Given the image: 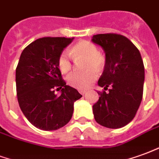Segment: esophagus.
<instances>
[{
    "instance_id": "34e87169",
    "label": "esophagus",
    "mask_w": 159,
    "mask_h": 159,
    "mask_svg": "<svg viewBox=\"0 0 159 159\" xmlns=\"http://www.w3.org/2000/svg\"><path fill=\"white\" fill-rule=\"evenodd\" d=\"M78 91H79V93H81V94H84V93H86V92H87V90H83V89H79Z\"/></svg>"
}]
</instances>
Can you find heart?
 Returning a JSON list of instances; mask_svg holds the SVG:
<instances>
[{
	"label": "heart",
	"instance_id": "heart-1",
	"mask_svg": "<svg viewBox=\"0 0 159 159\" xmlns=\"http://www.w3.org/2000/svg\"><path fill=\"white\" fill-rule=\"evenodd\" d=\"M70 55L75 59L86 58L84 71H73L67 76L66 81L71 87L78 89L89 88L98 76V72L103 70L105 64V58L98 53V47L89 41H81L75 44L70 50ZM57 66L61 73L66 74L72 67L70 55L62 52L57 60Z\"/></svg>",
	"mask_w": 159,
	"mask_h": 159
}]
</instances>
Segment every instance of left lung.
Returning a JSON list of instances; mask_svg holds the SVG:
<instances>
[{
	"label": "left lung",
	"instance_id": "left-lung-1",
	"mask_svg": "<svg viewBox=\"0 0 159 159\" xmlns=\"http://www.w3.org/2000/svg\"><path fill=\"white\" fill-rule=\"evenodd\" d=\"M92 41L105 53V65L98 86L108 93L98 92L99 98L93 106L95 120L104 127L117 129L130 123L138 110L143 94L144 65L140 51L123 35L101 34Z\"/></svg>",
	"mask_w": 159,
	"mask_h": 159
}]
</instances>
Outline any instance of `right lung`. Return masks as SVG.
<instances>
[{
    "label": "right lung",
    "instance_id": "obj_1",
    "mask_svg": "<svg viewBox=\"0 0 159 159\" xmlns=\"http://www.w3.org/2000/svg\"><path fill=\"white\" fill-rule=\"evenodd\" d=\"M73 38L44 37L26 47L16 69L20 109L30 123L43 130L63 127L71 119L74 102L82 97L66 85L57 66L59 56ZM61 90L57 96L54 90Z\"/></svg>",
    "mask_w": 159,
    "mask_h": 159
}]
</instances>
